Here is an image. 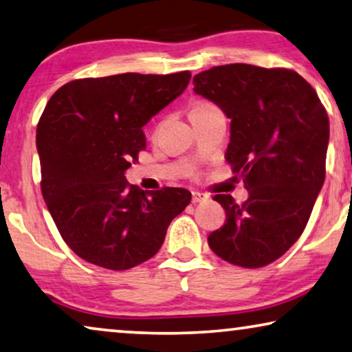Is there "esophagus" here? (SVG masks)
Wrapping results in <instances>:
<instances>
[{
    "mask_svg": "<svg viewBox=\"0 0 352 352\" xmlns=\"http://www.w3.org/2000/svg\"><path fill=\"white\" fill-rule=\"evenodd\" d=\"M191 194H192V204L207 202L210 199L208 194H204V192H199V191H191Z\"/></svg>",
    "mask_w": 352,
    "mask_h": 352,
    "instance_id": "34e87169",
    "label": "esophagus"
}]
</instances>
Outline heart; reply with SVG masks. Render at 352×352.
<instances>
[{
	"instance_id": "heart-1",
	"label": "heart",
	"mask_w": 352,
	"mask_h": 352,
	"mask_svg": "<svg viewBox=\"0 0 352 352\" xmlns=\"http://www.w3.org/2000/svg\"><path fill=\"white\" fill-rule=\"evenodd\" d=\"M206 106H210V104H207V102H197V104H194V106L191 107V110L192 109H201V107H206Z\"/></svg>"
}]
</instances>
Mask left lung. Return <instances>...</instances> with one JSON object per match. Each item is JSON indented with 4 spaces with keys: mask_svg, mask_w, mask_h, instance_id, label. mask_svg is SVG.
<instances>
[{
    "mask_svg": "<svg viewBox=\"0 0 352 352\" xmlns=\"http://www.w3.org/2000/svg\"><path fill=\"white\" fill-rule=\"evenodd\" d=\"M194 91L230 118L226 161L243 177L248 199H213L226 221L208 245L229 264L259 269L297 242L326 178L329 117L314 88L296 71L243 63L194 76Z\"/></svg>",
    "mask_w": 352,
    "mask_h": 352,
    "instance_id": "1",
    "label": "left lung"
}]
</instances>
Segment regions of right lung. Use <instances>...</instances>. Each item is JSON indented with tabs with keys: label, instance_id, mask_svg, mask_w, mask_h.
<instances>
[{
	"label": "right lung",
	"instance_id": "1",
	"mask_svg": "<svg viewBox=\"0 0 352 352\" xmlns=\"http://www.w3.org/2000/svg\"><path fill=\"white\" fill-rule=\"evenodd\" d=\"M190 78V71L77 78L49 99L36 129L41 191L78 258L133 269L158 253L170 221L191 202L183 188L142 191L124 178L146 146L142 126Z\"/></svg>",
	"mask_w": 352,
	"mask_h": 352
}]
</instances>
